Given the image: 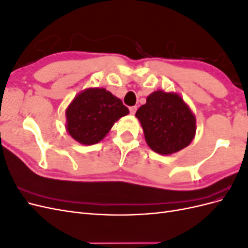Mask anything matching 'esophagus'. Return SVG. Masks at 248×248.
Wrapping results in <instances>:
<instances>
[{"mask_svg":"<svg viewBox=\"0 0 248 248\" xmlns=\"http://www.w3.org/2000/svg\"><path fill=\"white\" fill-rule=\"evenodd\" d=\"M137 109H138V108H137V107H130V108H129V111H130V114H131V115H134V114H136Z\"/></svg>","mask_w":248,"mask_h":248,"instance_id":"obj_1","label":"esophagus"}]
</instances>
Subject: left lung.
I'll return each mask as SVG.
<instances>
[{
	"mask_svg": "<svg viewBox=\"0 0 248 248\" xmlns=\"http://www.w3.org/2000/svg\"><path fill=\"white\" fill-rule=\"evenodd\" d=\"M148 146L154 152L170 155L188 146L196 136V117L176 93L155 91L138 110Z\"/></svg>",
	"mask_w": 248,
	"mask_h": 248,
	"instance_id": "obj_1",
	"label": "left lung"
}]
</instances>
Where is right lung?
Listing matches in <instances>:
<instances>
[{"mask_svg":"<svg viewBox=\"0 0 248 248\" xmlns=\"http://www.w3.org/2000/svg\"><path fill=\"white\" fill-rule=\"evenodd\" d=\"M129 109L104 88H89L78 93L66 109V129L82 145H94L107 136Z\"/></svg>","mask_w":248,"mask_h":248,"instance_id":"right-lung-1","label":"right lung"}]
</instances>
